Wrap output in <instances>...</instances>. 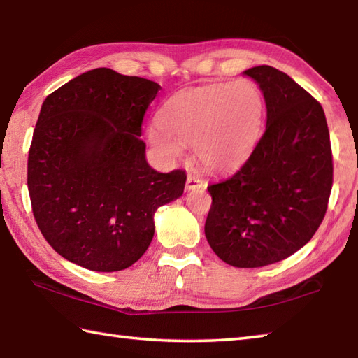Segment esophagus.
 I'll use <instances>...</instances> for the list:
<instances>
[{"mask_svg": "<svg viewBox=\"0 0 358 358\" xmlns=\"http://www.w3.org/2000/svg\"><path fill=\"white\" fill-rule=\"evenodd\" d=\"M205 186H206L205 180L200 178L199 175H195V173H187V180H186V189H189V191H194V189L205 187Z\"/></svg>", "mask_w": 358, "mask_h": 358, "instance_id": "1", "label": "esophagus"}]
</instances>
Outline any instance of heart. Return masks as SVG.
<instances>
[{"label": "heart", "instance_id": "heart-1", "mask_svg": "<svg viewBox=\"0 0 358 358\" xmlns=\"http://www.w3.org/2000/svg\"><path fill=\"white\" fill-rule=\"evenodd\" d=\"M264 119L265 99L256 82L209 83L171 96L159 110V125H152L147 136L167 158L181 157L185 144H194L203 166L229 171L253 150Z\"/></svg>", "mask_w": 358, "mask_h": 358}]
</instances>
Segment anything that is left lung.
Here are the masks:
<instances>
[{
  "instance_id": "left-lung-1",
  "label": "left lung",
  "mask_w": 358,
  "mask_h": 358,
  "mask_svg": "<svg viewBox=\"0 0 358 358\" xmlns=\"http://www.w3.org/2000/svg\"><path fill=\"white\" fill-rule=\"evenodd\" d=\"M243 74L262 90L267 125L241 169L208 186L213 205L205 234L223 262L256 268L296 253L317 233L334 164L321 103L273 66Z\"/></svg>"
}]
</instances>
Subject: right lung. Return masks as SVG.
<instances>
[{"label":"right lung","instance_id":"obj_1","mask_svg":"<svg viewBox=\"0 0 358 358\" xmlns=\"http://www.w3.org/2000/svg\"><path fill=\"white\" fill-rule=\"evenodd\" d=\"M161 87L96 68L41 105L27 157V189L46 242L93 271L129 268L153 239V215L181 197L186 172L145 159L141 125Z\"/></svg>","mask_w":358,"mask_h":358}]
</instances>
